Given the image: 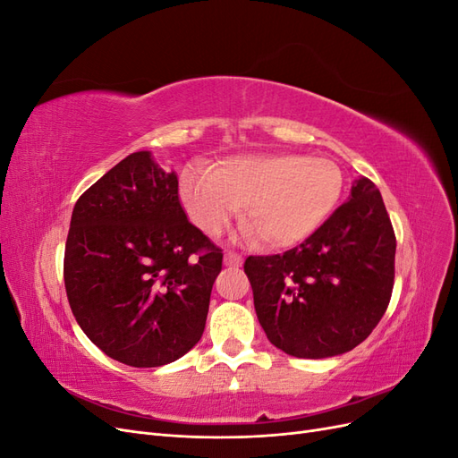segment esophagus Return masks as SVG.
<instances>
[{
	"label": "esophagus",
	"instance_id": "34e87169",
	"mask_svg": "<svg viewBox=\"0 0 458 458\" xmlns=\"http://www.w3.org/2000/svg\"><path fill=\"white\" fill-rule=\"evenodd\" d=\"M224 263H225V266H231V267H239L242 263V256L237 254V252H225Z\"/></svg>",
	"mask_w": 458,
	"mask_h": 458
}]
</instances>
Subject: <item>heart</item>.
<instances>
[{"label": "heart", "mask_w": 458, "mask_h": 458, "mask_svg": "<svg viewBox=\"0 0 458 458\" xmlns=\"http://www.w3.org/2000/svg\"><path fill=\"white\" fill-rule=\"evenodd\" d=\"M344 174L328 158L246 155L221 168L191 165L182 175V200L192 224L219 234L246 206V234L286 248L308 239L335 210Z\"/></svg>", "instance_id": "b5f03b06"}]
</instances>
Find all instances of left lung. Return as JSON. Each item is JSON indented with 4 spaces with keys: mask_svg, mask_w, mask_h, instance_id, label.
Wrapping results in <instances>:
<instances>
[{
    "mask_svg": "<svg viewBox=\"0 0 458 458\" xmlns=\"http://www.w3.org/2000/svg\"><path fill=\"white\" fill-rule=\"evenodd\" d=\"M258 321L300 359L340 355L380 323L392 298L395 233L380 191L357 179L348 202L284 254L248 256Z\"/></svg>",
    "mask_w": 458,
    "mask_h": 458,
    "instance_id": "obj_1",
    "label": "left lung"
}]
</instances>
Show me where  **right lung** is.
<instances>
[{
	"instance_id": "1",
	"label": "right lung",
	"mask_w": 458,
	"mask_h": 458,
	"mask_svg": "<svg viewBox=\"0 0 458 458\" xmlns=\"http://www.w3.org/2000/svg\"><path fill=\"white\" fill-rule=\"evenodd\" d=\"M221 263V248L187 219L177 175L140 150L78 199L63 275L86 336L114 361L145 369L200 340Z\"/></svg>"
}]
</instances>
